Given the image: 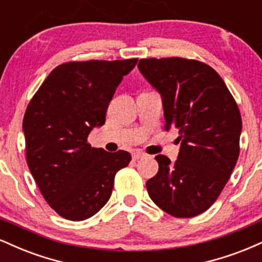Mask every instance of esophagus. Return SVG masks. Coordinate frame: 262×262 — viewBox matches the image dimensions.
I'll use <instances>...</instances> for the list:
<instances>
[{"instance_id": "obj_1", "label": "esophagus", "mask_w": 262, "mask_h": 262, "mask_svg": "<svg viewBox=\"0 0 262 262\" xmlns=\"http://www.w3.org/2000/svg\"><path fill=\"white\" fill-rule=\"evenodd\" d=\"M145 154H144V152H141V151H135V152H133V159L134 160H139V159H143V158H145Z\"/></svg>"}]
</instances>
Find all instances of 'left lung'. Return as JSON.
Returning a JSON list of instances; mask_svg holds the SVG:
<instances>
[{
	"label": "left lung",
	"mask_w": 262,
	"mask_h": 262,
	"mask_svg": "<svg viewBox=\"0 0 262 262\" xmlns=\"http://www.w3.org/2000/svg\"><path fill=\"white\" fill-rule=\"evenodd\" d=\"M140 73L160 92L165 129L179 132L175 164L155 156L159 171L146 189L176 218L196 217L217 201L239 158L242 116L214 69L183 58L140 59Z\"/></svg>",
	"instance_id": "8db88e82"
}]
</instances>
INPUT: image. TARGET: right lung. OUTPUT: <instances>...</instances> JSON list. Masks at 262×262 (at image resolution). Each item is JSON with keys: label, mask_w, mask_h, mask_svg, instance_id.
I'll return each mask as SVG.
<instances>
[{"label": "right lung", "mask_w": 262, "mask_h": 262, "mask_svg": "<svg viewBox=\"0 0 262 262\" xmlns=\"http://www.w3.org/2000/svg\"><path fill=\"white\" fill-rule=\"evenodd\" d=\"M138 59L70 61L56 66L23 118L27 164L44 200L60 217H92L110 200L114 176L132 156L92 148L87 137L106 121L108 104Z\"/></svg>", "instance_id": "1"}]
</instances>
